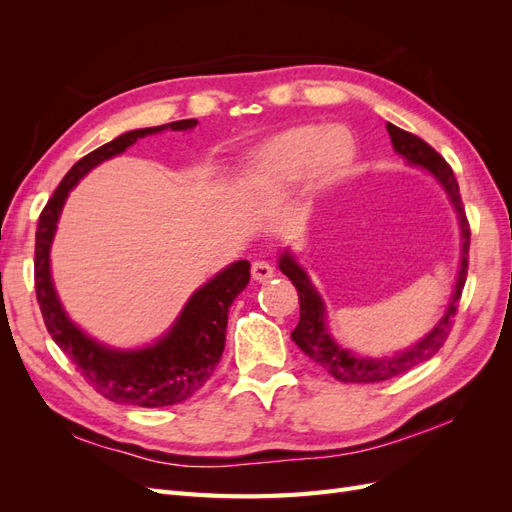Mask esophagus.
Listing matches in <instances>:
<instances>
[{
	"mask_svg": "<svg viewBox=\"0 0 512 512\" xmlns=\"http://www.w3.org/2000/svg\"><path fill=\"white\" fill-rule=\"evenodd\" d=\"M273 275H275V269L267 260H256L252 265V277L256 282H267Z\"/></svg>",
	"mask_w": 512,
	"mask_h": 512,
	"instance_id": "1",
	"label": "esophagus"
}]
</instances>
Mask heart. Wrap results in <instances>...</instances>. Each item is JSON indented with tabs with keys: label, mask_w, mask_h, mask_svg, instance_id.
Segmentation results:
<instances>
[{
	"label": "heart",
	"mask_w": 512,
	"mask_h": 512,
	"mask_svg": "<svg viewBox=\"0 0 512 512\" xmlns=\"http://www.w3.org/2000/svg\"><path fill=\"white\" fill-rule=\"evenodd\" d=\"M354 156L352 138L339 128L322 130L316 126H297L275 136L262 147L252 164L250 179L262 188H282L305 168L312 181H329L344 170Z\"/></svg>",
	"instance_id": "heart-1"
}]
</instances>
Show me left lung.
<instances>
[{"label":"left lung","mask_w":512,"mask_h":512,"mask_svg":"<svg viewBox=\"0 0 512 512\" xmlns=\"http://www.w3.org/2000/svg\"><path fill=\"white\" fill-rule=\"evenodd\" d=\"M386 130L391 134V141L397 153H401L410 164H418L427 168L429 173L436 177L444 190L451 196L453 205L459 213V224H461V237H463V252H461V269L457 277V286L453 292L451 305H448L444 318L438 322V327L433 329L423 342H418L414 348L395 354L391 359H359L352 352L339 348L331 335L324 329V305L322 299L318 297V292L314 286L309 284L305 271L292 260V256L286 252L280 258V269L284 275H288V280L294 284L299 292V305H301V318L297 329L290 333L292 342L305 352L309 359L324 367L329 374L339 380V382H382V380H391L397 378L406 371L414 369L416 365H421L429 361L433 354H436L444 342L451 335V329L455 324V314L459 307V299L463 286H466V277H468V262H470V222L466 218V209H463L461 203V194H459V183L453 175V168L448 164L440 153L427 145L423 138H418L416 134H410L406 130H401L393 123H386Z\"/></svg>","instance_id":"1"}]
</instances>
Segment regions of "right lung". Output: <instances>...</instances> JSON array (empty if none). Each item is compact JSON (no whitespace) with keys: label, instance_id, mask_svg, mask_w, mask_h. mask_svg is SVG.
Wrapping results in <instances>:
<instances>
[{"label":"right lung","instance_id":"obj_1","mask_svg":"<svg viewBox=\"0 0 512 512\" xmlns=\"http://www.w3.org/2000/svg\"><path fill=\"white\" fill-rule=\"evenodd\" d=\"M194 126L196 119H181L158 128L132 130L87 153L61 179L38 220L34 288L46 331L55 339V344L68 354V359L81 371V376L91 389L108 401H115V404L141 408L175 406L192 397L211 378L222 359L226 344L228 309L232 301L237 299V294H241L245 286L250 284V262H232L209 284L196 290L175 327L156 346L134 352H119L108 350L83 335L61 309L49 271L51 241L68 192L91 168L126 151L138 138L162 132L166 128L190 130Z\"/></svg>","mask_w":512,"mask_h":512}]
</instances>
